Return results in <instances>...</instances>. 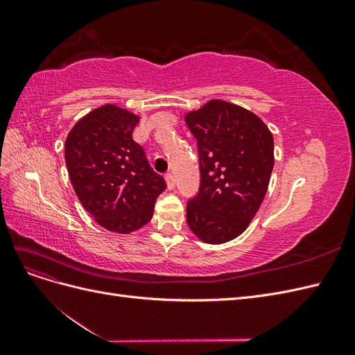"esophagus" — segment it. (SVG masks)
Segmentation results:
<instances>
[{
	"instance_id": "obj_1",
	"label": "esophagus",
	"mask_w": 355,
	"mask_h": 355,
	"mask_svg": "<svg viewBox=\"0 0 355 355\" xmlns=\"http://www.w3.org/2000/svg\"><path fill=\"white\" fill-rule=\"evenodd\" d=\"M164 179H166V182H167V188H168V189H173V188H175V185H176V180H175L173 175H171V173H167V175L164 176Z\"/></svg>"
}]
</instances>
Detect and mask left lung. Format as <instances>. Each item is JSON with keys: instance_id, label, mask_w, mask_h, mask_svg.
Masks as SVG:
<instances>
[{"instance_id": "8db88e82", "label": "left lung", "mask_w": 355, "mask_h": 355, "mask_svg": "<svg viewBox=\"0 0 355 355\" xmlns=\"http://www.w3.org/2000/svg\"><path fill=\"white\" fill-rule=\"evenodd\" d=\"M185 121L198 141L201 185L187 206L191 231L207 244L237 239L259 210L274 168V137L252 111L211 99Z\"/></svg>"}]
</instances>
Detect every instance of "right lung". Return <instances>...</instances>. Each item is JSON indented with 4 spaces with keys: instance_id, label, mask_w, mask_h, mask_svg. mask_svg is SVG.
<instances>
[{
    "instance_id": "obj_1",
    "label": "right lung",
    "mask_w": 355,
    "mask_h": 355,
    "mask_svg": "<svg viewBox=\"0 0 355 355\" xmlns=\"http://www.w3.org/2000/svg\"><path fill=\"white\" fill-rule=\"evenodd\" d=\"M139 115L106 103L77 121L65 141V161L83 207L101 227L130 234L151 220L163 176L133 141Z\"/></svg>"
}]
</instances>
